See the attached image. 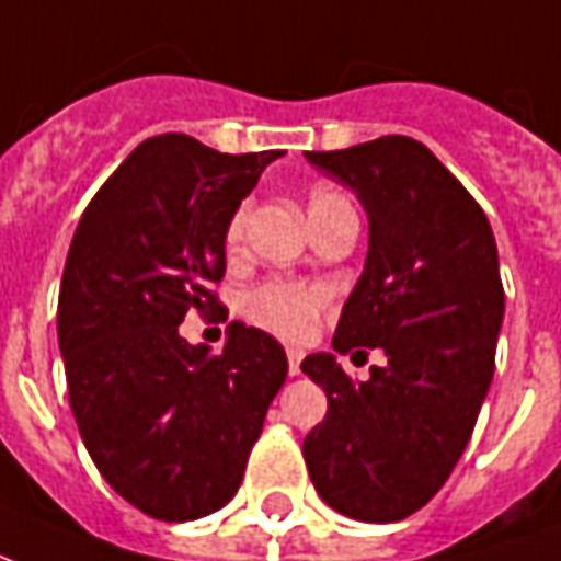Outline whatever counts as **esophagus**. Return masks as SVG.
<instances>
[{
  "label": "esophagus",
  "instance_id": "obj_1",
  "mask_svg": "<svg viewBox=\"0 0 561 561\" xmlns=\"http://www.w3.org/2000/svg\"><path fill=\"white\" fill-rule=\"evenodd\" d=\"M288 373L291 376H300V360H304V352L300 348H288Z\"/></svg>",
  "mask_w": 561,
  "mask_h": 561
}]
</instances>
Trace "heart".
Wrapping results in <instances>:
<instances>
[{
  "label": "heart",
  "mask_w": 561,
  "mask_h": 561,
  "mask_svg": "<svg viewBox=\"0 0 561 561\" xmlns=\"http://www.w3.org/2000/svg\"><path fill=\"white\" fill-rule=\"evenodd\" d=\"M352 204L348 197L342 195L340 188L330 185H318L309 195V221L321 219L324 213L336 207ZM245 228V207H240L225 228V243L228 249H237L240 237ZM328 306V291L321 285H304V282H282L270 279L255 285L252 291L243 297V316L257 324L261 330H267L273 336L282 340H304L316 328L321 309Z\"/></svg>",
  "instance_id": "obj_1"
}]
</instances>
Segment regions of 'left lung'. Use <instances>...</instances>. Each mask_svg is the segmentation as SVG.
<instances>
[{
	"label": "left lung",
	"instance_id": "8db88e82",
	"mask_svg": "<svg viewBox=\"0 0 561 561\" xmlns=\"http://www.w3.org/2000/svg\"><path fill=\"white\" fill-rule=\"evenodd\" d=\"M306 159L354 188L369 216L364 276L333 352L381 348L388 364L354 381L333 354L306 357L328 414L306 435L304 459L333 511L397 523L445 486L493 381L505 316L495 237L421 140L385 135Z\"/></svg>",
	"mask_w": 561,
	"mask_h": 561
}]
</instances>
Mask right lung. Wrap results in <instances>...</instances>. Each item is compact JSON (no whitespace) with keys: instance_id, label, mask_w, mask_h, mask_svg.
Segmentation results:
<instances>
[{"instance_id":"obj_1","label":"right lung","mask_w":561,"mask_h":561,"mask_svg":"<svg viewBox=\"0 0 561 561\" xmlns=\"http://www.w3.org/2000/svg\"><path fill=\"white\" fill-rule=\"evenodd\" d=\"M282 149L219 152L188 135L144 140L80 216L59 285L68 402L95 469L164 523L207 517L240 490L288 376L279 342L233 321L219 354L180 336L213 312L225 228Z\"/></svg>"}]
</instances>
